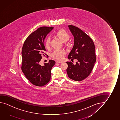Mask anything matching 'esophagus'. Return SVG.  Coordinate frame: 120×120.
Masks as SVG:
<instances>
[{"label": "esophagus", "instance_id": "1", "mask_svg": "<svg viewBox=\"0 0 120 120\" xmlns=\"http://www.w3.org/2000/svg\"><path fill=\"white\" fill-rule=\"evenodd\" d=\"M56 63H62V61H56Z\"/></svg>", "mask_w": 120, "mask_h": 120}]
</instances>
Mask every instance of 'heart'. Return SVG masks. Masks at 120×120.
<instances>
[{
	"instance_id": "b5f03b06",
	"label": "heart",
	"mask_w": 120,
	"mask_h": 120,
	"mask_svg": "<svg viewBox=\"0 0 120 120\" xmlns=\"http://www.w3.org/2000/svg\"><path fill=\"white\" fill-rule=\"evenodd\" d=\"M57 36L61 41L64 42L65 45H67L66 42L70 38V35L69 34L63 29H60L56 32L55 34ZM51 44V39L49 37L47 38L45 42V46L47 49L50 47ZM66 53L65 51L63 50H55L52 53L51 56L53 58L57 59H61L63 58L64 56Z\"/></svg>"
}]
</instances>
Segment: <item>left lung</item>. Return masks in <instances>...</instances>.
Returning <instances> with one entry per match:
<instances>
[{
	"label": "left lung",
	"mask_w": 120,
	"mask_h": 120,
	"mask_svg": "<svg viewBox=\"0 0 120 120\" xmlns=\"http://www.w3.org/2000/svg\"><path fill=\"white\" fill-rule=\"evenodd\" d=\"M68 26L74 36V43L68 58L77 59V62L75 65L67 62V73L71 79L81 81L89 76L96 62L95 45L89 35L79 28L71 25Z\"/></svg>",
	"instance_id": "8db88e82"
}]
</instances>
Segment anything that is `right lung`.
I'll return each mask as SVG.
<instances>
[{
    "label": "right lung",
    "mask_w": 120,
    "mask_h": 120,
    "mask_svg": "<svg viewBox=\"0 0 120 120\" xmlns=\"http://www.w3.org/2000/svg\"><path fill=\"white\" fill-rule=\"evenodd\" d=\"M53 27L43 26L31 34L24 41L22 51V70L29 81L33 85L42 86L50 81L51 70L55 61L49 60L44 65L40 64L46 51L44 39Z\"/></svg>",
    "instance_id": "1"
}]
</instances>
